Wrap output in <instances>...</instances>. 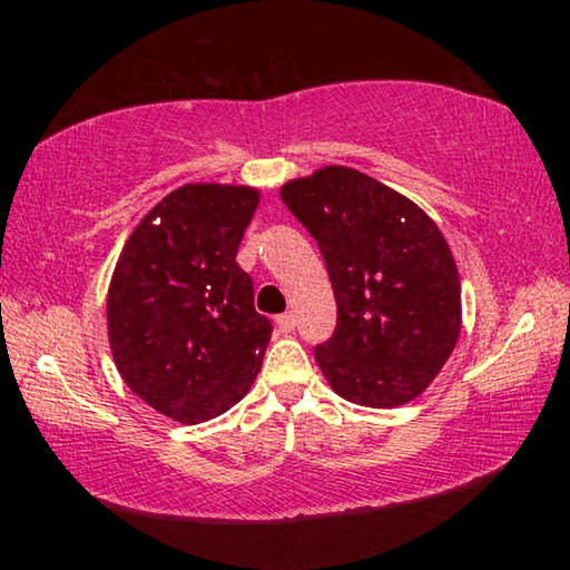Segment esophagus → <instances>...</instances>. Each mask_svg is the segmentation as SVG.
<instances>
[{
  "label": "esophagus",
  "mask_w": 570,
  "mask_h": 570,
  "mask_svg": "<svg viewBox=\"0 0 570 570\" xmlns=\"http://www.w3.org/2000/svg\"><path fill=\"white\" fill-rule=\"evenodd\" d=\"M276 326H278V332H284V334L294 332V326H296V316H294L292 312L278 314V316H276Z\"/></svg>",
  "instance_id": "1"
}]
</instances>
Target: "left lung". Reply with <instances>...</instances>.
I'll use <instances>...</instances> for the list:
<instances>
[{
	"mask_svg": "<svg viewBox=\"0 0 570 570\" xmlns=\"http://www.w3.org/2000/svg\"><path fill=\"white\" fill-rule=\"evenodd\" d=\"M282 200L316 238L332 278L336 330L314 346L326 382L362 407L420 397L462 326L458 266L435 220L346 166L288 180Z\"/></svg>",
	"mask_w": 570,
	"mask_h": 570,
	"instance_id": "8db88e82",
	"label": "left lung"
}]
</instances>
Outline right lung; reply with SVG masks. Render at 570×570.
Returning <instances> with one entry per match:
<instances>
[{"mask_svg":"<svg viewBox=\"0 0 570 570\" xmlns=\"http://www.w3.org/2000/svg\"><path fill=\"white\" fill-rule=\"evenodd\" d=\"M256 188L188 183L148 210L122 246L108 288L115 366L138 397L183 424L246 397L272 322L236 264Z\"/></svg>","mask_w":570,"mask_h":570,"instance_id":"1","label":"right lung"}]
</instances>
